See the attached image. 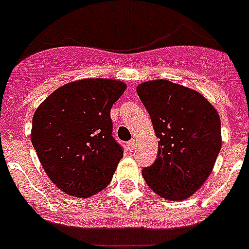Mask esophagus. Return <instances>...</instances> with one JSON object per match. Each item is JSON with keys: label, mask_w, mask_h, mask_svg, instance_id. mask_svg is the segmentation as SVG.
<instances>
[{"label": "esophagus", "mask_w": 249, "mask_h": 249, "mask_svg": "<svg viewBox=\"0 0 249 249\" xmlns=\"http://www.w3.org/2000/svg\"><path fill=\"white\" fill-rule=\"evenodd\" d=\"M127 146H128V151L133 152V151H135V147H136V141L135 140H131L128 142V143H127Z\"/></svg>", "instance_id": "1"}]
</instances>
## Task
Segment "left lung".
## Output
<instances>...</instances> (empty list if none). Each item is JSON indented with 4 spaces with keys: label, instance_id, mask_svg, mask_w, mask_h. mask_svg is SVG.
Returning a JSON list of instances; mask_svg holds the SVG:
<instances>
[{
    "label": "left lung",
    "instance_id": "8db88e82",
    "mask_svg": "<svg viewBox=\"0 0 249 249\" xmlns=\"http://www.w3.org/2000/svg\"><path fill=\"white\" fill-rule=\"evenodd\" d=\"M137 93L160 138L155 163L142 169L144 181L164 199L188 198L221 151L218 112L197 91L167 80L141 83Z\"/></svg>",
    "mask_w": 249,
    "mask_h": 249
}]
</instances>
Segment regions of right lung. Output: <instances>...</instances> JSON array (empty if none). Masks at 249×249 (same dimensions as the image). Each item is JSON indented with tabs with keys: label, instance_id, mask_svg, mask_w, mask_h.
Instances as JSON below:
<instances>
[{
	"label": "right lung",
	"instance_id": "1",
	"mask_svg": "<svg viewBox=\"0 0 249 249\" xmlns=\"http://www.w3.org/2000/svg\"><path fill=\"white\" fill-rule=\"evenodd\" d=\"M126 85L107 78L74 81L36 109L31 141L50 179L87 198L108 186L123 148L112 136L111 108Z\"/></svg>",
	"mask_w": 249,
	"mask_h": 249
}]
</instances>
